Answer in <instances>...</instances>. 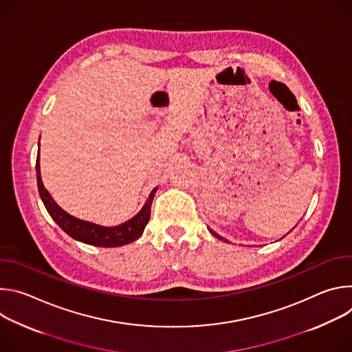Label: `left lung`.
Segmentation results:
<instances>
[{
  "label": "left lung",
  "mask_w": 352,
  "mask_h": 352,
  "mask_svg": "<svg viewBox=\"0 0 352 352\" xmlns=\"http://www.w3.org/2000/svg\"><path fill=\"white\" fill-rule=\"evenodd\" d=\"M209 231H210V232H212V234H213V235H214V236H216V238H219V239H221V241H226V242H228V241H227V239H224V238H223V236H220V235H219V234H217V232H214V231H213V230H210V228H209Z\"/></svg>",
  "instance_id": "1"
}]
</instances>
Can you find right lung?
<instances>
[{"mask_svg": "<svg viewBox=\"0 0 352 352\" xmlns=\"http://www.w3.org/2000/svg\"><path fill=\"white\" fill-rule=\"evenodd\" d=\"M40 147V142H38ZM36 175H37V188L40 197L43 200V204L48 212V214L52 216V219L74 239L80 241L87 245H94V246H102V248H113V246H122L126 243L133 242L138 239L146 224L148 223L150 219V208H152V202L155 193L157 190V186L150 192L148 199L146 200V204L143 208L139 210L136 216L129 219L128 221L114 226V227H104V226H98L90 221H85L80 219H76L67 213L64 209H61L56 200L50 195V192L44 188L43 181H41V174H40V153L36 160Z\"/></svg>", "mask_w": 352, "mask_h": 352, "instance_id": "1", "label": "right lung"}]
</instances>
